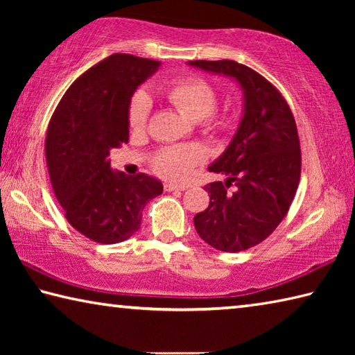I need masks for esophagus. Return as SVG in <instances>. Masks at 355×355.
<instances>
[{"label":"esophagus","mask_w":355,"mask_h":355,"mask_svg":"<svg viewBox=\"0 0 355 355\" xmlns=\"http://www.w3.org/2000/svg\"><path fill=\"white\" fill-rule=\"evenodd\" d=\"M186 188L184 186H177V184H173V183H166L164 184V191L166 192H171V191H184Z\"/></svg>","instance_id":"esophagus-1"}]
</instances>
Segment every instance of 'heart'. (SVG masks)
I'll list each match as a JSON object with an SVG mask.
<instances>
[{
    "mask_svg": "<svg viewBox=\"0 0 355 355\" xmlns=\"http://www.w3.org/2000/svg\"><path fill=\"white\" fill-rule=\"evenodd\" d=\"M167 98L192 120L211 117L216 128L227 130L230 120L225 116L216 117L213 112L218 106V92L202 78H183L167 87ZM150 116V98L144 91H137L130 101L128 122L133 130L146 128ZM205 158L199 147H166L153 156L155 171L166 178L182 182L189 175L192 167Z\"/></svg>",
    "mask_w": 355,
    "mask_h": 355,
    "instance_id": "b5f03b06",
    "label": "heart"
}]
</instances>
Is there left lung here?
I'll list each match as a JSON object with an SVG mask.
<instances>
[{"label": "left lung", "mask_w": 355, "mask_h": 355, "mask_svg": "<svg viewBox=\"0 0 355 355\" xmlns=\"http://www.w3.org/2000/svg\"><path fill=\"white\" fill-rule=\"evenodd\" d=\"M228 75L244 91V116L224 155L208 167L227 182L208 183L209 205L194 216L199 236L222 252H241L264 241L290 209L300 180L296 120L279 89L235 61H191ZM235 185L233 193L230 186Z\"/></svg>", "instance_id": "8db88e82"}]
</instances>
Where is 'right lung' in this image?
Masks as SVG:
<instances>
[{"label": "right lung", "mask_w": 355, "mask_h": 355, "mask_svg": "<svg viewBox=\"0 0 355 355\" xmlns=\"http://www.w3.org/2000/svg\"><path fill=\"white\" fill-rule=\"evenodd\" d=\"M159 62L114 53L78 78L50 119L45 156L58 202L69 224L100 244H116L139 230L142 209L163 183L112 172L111 148L128 142L131 95Z\"/></svg>", "instance_id": "add662e5"}]
</instances>
